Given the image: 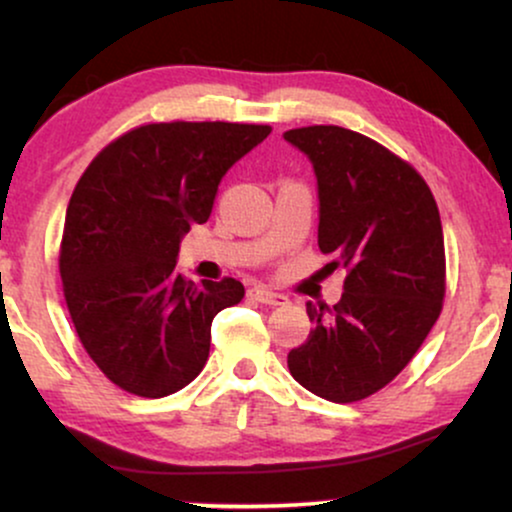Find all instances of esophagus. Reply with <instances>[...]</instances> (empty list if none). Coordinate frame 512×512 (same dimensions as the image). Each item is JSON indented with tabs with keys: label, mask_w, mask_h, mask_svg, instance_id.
Segmentation results:
<instances>
[{
	"label": "esophagus",
	"mask_w": 512,
	"mask_h": 512,
	"mask_svg": "<svg viewBox=\"0 0 512 512\" xmlns=\"http://www.w3.org/2000/svg\"><path fill=\"white\" fill-rule=\"evenodd\" d=\"M248 296L255 298V301H260L264 305H284L289 303V298L284 296V293H276L272 289H267V286H250L248 289Z\"/></svg>",
	"instance_id": "obj_1"
}]
</instances>
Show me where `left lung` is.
Segmentation results:
<instances>
[{
    "instance_id": "obj_1",
    "label": "left lung",
    "mask_w": 512,
    "mask_h": 512,
    "mask_svg": "<svg viewBox=\"0 0 512 512\" xmlns=\"http://www.w3.org/2000/svg\"><path fill=\"white\" fill-rule=\"evenodd\" d=\"M284 139L313 163L317 245L346 269L342 301L308 303L313 330L289 351V370L317 397L358 402L399 375L443 308L436 199L409 163L351 129L301 127Z\"/></svg>"
}]
</instances>
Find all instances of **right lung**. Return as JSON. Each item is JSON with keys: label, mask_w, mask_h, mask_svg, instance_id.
Returning <instances> with one entry per match:
<instances>
[{"label": "right lung", "mask_w": 512, "mask_h": 512, "mask_svg": "<svg viewBox=\"0 0 512 512\" xmlns=\"http://www.w3.org/2000/svg\"><path fill=\"white\" fill-rule=\"evenodd\" d=\"M272 127L158 122L115 139L69 199L60 274L81 344L122 390L166 397L209 358L211 320L240 303L236 279L187 281L182 238L204 223L223 175Z\"/></svg>", "instance_id": "obj_1"}]
</instances>
